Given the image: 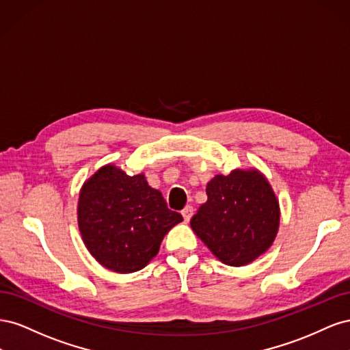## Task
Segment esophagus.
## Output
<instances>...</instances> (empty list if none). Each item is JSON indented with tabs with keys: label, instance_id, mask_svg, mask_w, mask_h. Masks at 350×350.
Returning a JSON list of instances; mask_svg holds the SVG:
<instances>
[{
	"label": "esophagus",
	"instance_id": "34e87169",
	"mask_svg": "<svg viewBox=\"0 0 350 350\" xmlns=\"http://www.w3.org/2000/svg\"><path fill=\"white\" fill-rule=\"evenodd\" d=\"M193 213H194V208H193V206H187V207H185V208H183V211H181V215H183V217H184V220H185V221H188L189 219H191Z\"/></svg>",
	"mask_w": 350,
	"mask_h": 350
}]
</instances>
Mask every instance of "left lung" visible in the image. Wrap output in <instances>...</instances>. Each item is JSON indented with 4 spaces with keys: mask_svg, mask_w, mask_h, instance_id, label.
I'll return each instance as SVG.
<instances>
[{
    "mask_svg": "<svg viewBox=\"0 0 350 350\" xmlns=\"http://www.w3.org/2000/svg\"><path fill=\"white\" fill-rule=\"evenodd\" d=\"M207 201L191 228L228 266H245L266 252L279 228V203L267 179L254 171L216 175L207 184Z\"/></svg>",
    "mask_w": 350,
    "mask_h": 350,
    "instance_id": "8db88e82",
    "label": "left lung"
}]
</instances>
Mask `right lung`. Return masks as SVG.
Here are the masks:
<instances>
[{
  "instance_id": "right-lung-1",
  "label": "right lung",
  "mask_w": 350,
  "mask_h": 350,
  "mask_svg": "<svg viewBox=\"0 0 350 350\" xmlns=\"http://www.w3.org/2000/svg\"><path fill=\"white\" fill-rule=\"evenodd\" d=\"M183 216L167 208L144 175L100 167L83 185L79 228L92 256L116 273L139 271L159 251L163 237Z\"/></svg>"
}]
</instances>
